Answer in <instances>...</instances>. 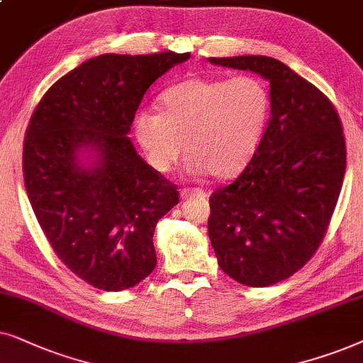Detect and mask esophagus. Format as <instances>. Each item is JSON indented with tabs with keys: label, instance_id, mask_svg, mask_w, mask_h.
Wrapping results in <instances>:
<instances>
[{
	"label": "esophagus",
	"instance_id": "esophagus-1",
	"mask_svg": "<svg viewBox=\"0 0 363 363\" xmlns=\"http://www.w3.org/2000/svg\"><path fill=\"white\" fill-rule=\"evenodd\" d=\"M207 192L204 189H199V187H196V189H182L181 192V197L182 199H189V197H206Z\"/></svg>",
	"mask_w": 363,
	"mask_h": 363
}]
</instances>
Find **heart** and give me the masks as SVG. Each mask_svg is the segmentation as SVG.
<instances>
[{
  "label": "heart",
  "mask_w": 363,
  "mask_h": 363,
  "mask_svg": "<svg viewBox=\"0 0 363 363\" xmlns=\"http://www.w3.org/2000/svg\"><path fill=\"white\" fill-rule=\"evenodd\" d=\"M270 106L260 77H192L164 91L162 113L139 109L133 131L157 172L171 171L186 146L187 172L227 179L242 171L257 151Z\"/></svg>",
  "instance_id": "obj_1"
}]
</instances>
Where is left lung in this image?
<instances>
[{
	"mask_svg": "<svg viewBox=\"0 0 363 363\" xmlns=\"http://www.w3.org/2000/svg\"><path fill=\"white\" fill-rule=\"evenodd\" d=\"M270 84V119L234 182L212 192L207 230L217 264L238 282L267 287L315 254L339 199L345 139L330 101L269 56L209 57Z\"/></svg>",
	"mask_w": 363,
	"mask_h": 363,
	"instance_id": "left-lung-1",
	"label": "left lung"
}]
</instances>
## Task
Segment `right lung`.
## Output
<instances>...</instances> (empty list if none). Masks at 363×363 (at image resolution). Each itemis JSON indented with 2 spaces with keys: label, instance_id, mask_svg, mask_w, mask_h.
I'll use <instances>...</instances> for the list:
<instances>
[{
  "label": "right lung",
  "instance_id": "right-lung-1",
  "mask_svg": "<svg viewBox=\"0 0 363 363\" xmlns=\"http://www.w3.org/2000/svg\"><path fill=\"white\" fill-rule=\"evenodd\" d=\"M189 57H91L57 79L31 116L23 147L28 199L62 264L101 291L134 287L156 267L154 229L179 192L128 134L149 86Z\"/></svg>",
  "mask_w": 363,
  "mask_h": 363
}]
</instances>
